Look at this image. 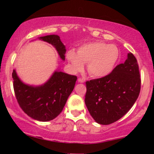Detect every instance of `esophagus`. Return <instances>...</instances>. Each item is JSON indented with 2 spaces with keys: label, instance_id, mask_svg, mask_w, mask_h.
Listing matches in <instances>:
<instances>
[{
  "label": "esophagus",
  "instance_id": "1",
  "mask_svg": "<svg viewBox=\"0 0 154 154\" xmlns=\"http://www.w3.org/2000/svg\"><path fill=\"white\" fill-rule=\"evenodd\" d=\"M78 82H80V83H82V82H85V79L83 78H80V77H79V78H78Z\"/></svg>",
  "mask_w": 154,
  "mask_h": 154
}]
</instances>
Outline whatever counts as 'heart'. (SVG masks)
Segmentation results:
<instances>
[{
  "label": "heart",
  "mask_w": 154,
  "mask_h": 154,
  "mask_svg": "<svg viewBox=\"0 0 154 154\" xmlns=\"http://www.w3.org/2000/svg\"><path fill=\"white\" fill-rule=\"evenodd\" d=\"M119 56L116 45L103 42H91L79 47L77 52L70 50L66 58L76 72L82 71L84 63H88V71L93 77H103L114 69Z\"/></svg>",
  "instance_id": "1"
}]
</instances>
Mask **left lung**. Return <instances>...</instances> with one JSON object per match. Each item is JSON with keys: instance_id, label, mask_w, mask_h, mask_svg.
I'll list each match as a JSON object with an SVG mask.
<instances>
[{"instance_id": "left-lung-1", "label": "left lung", "mask_w": 154, "mask_h": 154, "mask_svg": "<svg viewBox=\"0 0 154 154\" xmlns=\"http://www.w3.org/2000/svg\"><path fill=\"white\" fill-rule=\"evenodd\" d=\"M140 83L137 59L129 53L109 75L86 82L85 103L92 117L105 125L121 119L138 98Z\"/></svg>"}]
</instances>
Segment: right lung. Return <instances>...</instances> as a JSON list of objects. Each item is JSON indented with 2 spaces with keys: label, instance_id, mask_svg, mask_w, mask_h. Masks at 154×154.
Returning a JSON list of instances; mask_svg holds the SVG:
<instances>
[{
  "label": "right lung",
  "instance_id": "add662e5",
  "mask_svg": "<svg viewBox=\"0 0 154 154\" xmlns=\"http://www.w3.org/2000/svg\"><path fill=\"white\" fill-rule=\"evenodd\" d=\"M39 39L54 46L60 58L65 60L66 48L59 35H46ZM12 77L16 98L21 109L31 118L40 122L51 121L59 115L77 79L75 75L56 71L43 85L32 86L22 82L15 69Z\"/></svg>",
  "mask_w": 154,
  "mask_h": 154
}]
</instances>
